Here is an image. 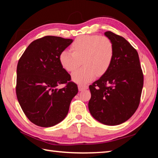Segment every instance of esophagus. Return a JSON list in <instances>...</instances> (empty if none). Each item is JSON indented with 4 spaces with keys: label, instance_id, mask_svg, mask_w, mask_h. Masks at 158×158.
Returning <instances> with one entry per match:
<instances>
[{
    "label": "esophagus",
    "instance_id": "1",
    "mask_svg": "<svg viewBox=\"0 0 158 158\" xmlns=\"http://www.w3.org/2000/svg\"><path fill=\"white\" fill-rule=\"evenodd\" d=\"M88 85H78V89L79 91H82V90H84L85 89H88Z\"/></svg>",
    "mask_w": 158,
    "mask_h": 158
}]
</instances>
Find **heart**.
<instances>
[{
  "label": "heart",
  "mask_w": 158,
  "mask_h": 158,
  "mask_svg": "<svg viewBox=\"0 0 158 158\" xmlns=\"http://www.w3.org/2000/svg\"><path fill=\"white\" fill-rule=\"evenodd\" d=\"M71 52L63 50L59 61L64 69L73 73V79L80 84L89 82L97 75H103L110 67L114 56L113 42L109 37L100 35H81L72 43Z\"/></svg>",
  "instance_id": "b5f03b06"
}]
</instances>
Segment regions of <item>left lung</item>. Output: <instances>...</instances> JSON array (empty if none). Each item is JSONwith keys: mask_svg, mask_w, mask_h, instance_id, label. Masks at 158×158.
<instances>
[{"mask_svg": "<svg viewBox=\"0 0 158 158\" xmlns=\"http://www.w3.org/2000/svg\"><path fill=\"white\" fill-rule=\"evenodd\" d=\"M105 35L113 42L114 56L108 70L89 85L90 114L101 123L116 125L137 111L143 85L139 55L124 37L111 31Z\"/></svg>", "mask_w": 158, "mask_h": 158, "instance_id": "obj_1", "label": "left lung"}]
</instances>
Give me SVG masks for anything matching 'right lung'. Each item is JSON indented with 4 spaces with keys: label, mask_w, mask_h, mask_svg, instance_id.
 <instances>
[{
    "label": "right lung",
    "mask_w": 158,
    "mask_h": 158,
    "mask_svg": "<svg viewBox=\"0 0 158 158\" xmlns=\"http://www.w3.org/2000/svg\"><path fill=\"white\" fill-rule=\"evenodd\" d=\"M72 39L44 36L29 44L19 60L16 93L21 109L29 121L37 126L52 127L65 118L77 85L63 68L61 52ZM65 84L62 89H56Z\"/></svg>",
    "instance_id": "obj_1"
}]
</instances>
